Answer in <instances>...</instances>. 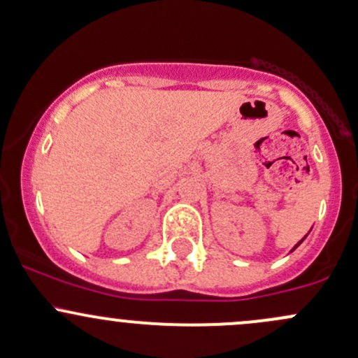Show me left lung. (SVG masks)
<instances>
[{"label":"left lung","instance_id":"obj_1","mask_svg":"<svg viewBox=\"0 0 358 358\" xmlns=\"http://www.w3.org/2000/svg\"><path fill=\"white\" fill-rule=\"evenodd\" d=\"M310 229H312V228H310ZM308 233H310V231H308ZM308 233H307V235H308ZM307 235H306V236H303V238H302V240H300V242H299V243H296V245H295V247H293V248H292V250H289V252H293V250H295V248H296V247H299V245H300V243H302V242H303V240H306V238H307Z\"/></svg>","mask_w":358,"mask_h":358}]
</instances>
